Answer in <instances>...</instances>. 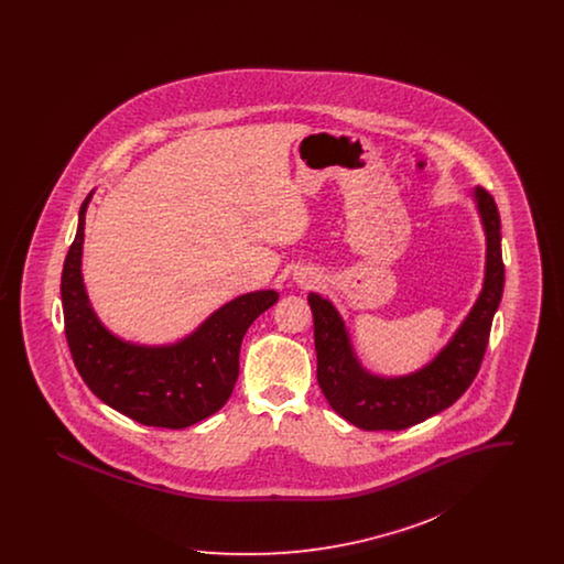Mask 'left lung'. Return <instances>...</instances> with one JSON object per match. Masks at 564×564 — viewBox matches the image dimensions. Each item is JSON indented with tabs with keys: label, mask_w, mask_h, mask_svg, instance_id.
I'll use <instances>...</instances> for the list:
<instances>
[{
	"label": "left lung",
	"mask_w": 564,
	"mask_h": 564,
	"mask_svg": "<svg viewBox=\"0 0 564 564\" xmlns=\"http://www.w3.org/2000/svg\"><path fill=\"white\" fill-rule=\"evenodd\" d=\"M486 235L482 294L453 340L414 375L382 378L370 375L355 357L349 332L338 311L319 294H308L315 325L317 380L327 403L355 427L366 431L408 430L446 410L469 389L482 366L492 317L503 295L501 219L495 198L474 189Z\"/></svg>",
	"instance_id": "obj_1"
}]
</instances>
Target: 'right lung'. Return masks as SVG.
I'll use <instances>...</instances> for the list:
<instances>
[{"label":"right lung","mask_w":564,"mask_h":564,"mask_svg":"<svg viewBox=\"0 0 564 564\" xmlns=\"http://www.w3.org/2000/svg\"><path fill=\"white\" fill-rule=\"evenodd\" d=\"M61 276L65 336L88 389L109 408L148 427L184 430L215 414L239 378L245 332L279 294L262 290L217 308L188 338L169 347H139L113 336L90 308L82 283L84 215Z\"/></svg>","instance_id":"right-lung-1"}]
</instances>
